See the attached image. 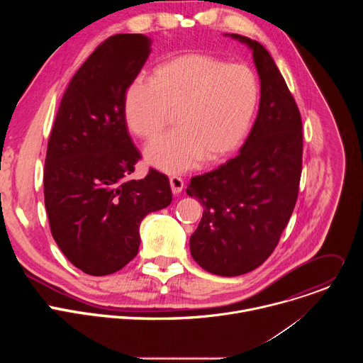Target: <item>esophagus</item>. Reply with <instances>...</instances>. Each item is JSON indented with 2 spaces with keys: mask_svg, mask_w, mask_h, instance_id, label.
Listing matches in <instances>:
<instances>
[{
  "mask_svg": "<svg viewBox=\"0 0 363 363\" xmlns=\"http://www.w3.org/2000/svg\"><path fill=\"white\" fill-rule=\"evenodd\" d=\"M169 184H171V189H172L174 195H178L184 189V181L179 177H171Z\"/></svg>",
  "mask_w": 363,
  "mask_h": 363,
  "instance_id": "34e87169",
  "label": "esophagus"
}]
</instances>
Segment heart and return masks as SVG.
<instances>
[{
  "instance_id": "heart-1",
  "label": "heart",
  "mask_w": 363,
  "mask_h": 363,
  "mask_svg": "<svg viewBox=\"0 0 363 363\" xmlns=\"http://www.w3.org/2000/svg\"><path fill=\"white\" fill-rule=\"evenodd\" d=\"M260 96L255 73L205 53H185L153 67L149 80L125 91L128 128L139 138L157 136L177 112L179 128L145 149L149 165L167 174L196 168L203 158L221 161L244 142Z\"/></svg>"
}]
</instances>
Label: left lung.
Masks as SVG:
<instances>
[{"mask_svg":"<svg viewBox=\"0 0 363 363\" xmlns=\"http://www.w3.org/2000/svg\"><path fill=\"white\" fill-rule=\"evenodd\" d=\"M252 51L260 105L234 160L191 179L186 194L203 206L189 238L194 260L208 273L234 277L262 266L294 210L303 133L296 101L269 51L255 40L224 34Z\"/></svg>","mask_w":363,"mask_h":363,"instance_id":"obj_1","label":"left lung"}]
</instances>
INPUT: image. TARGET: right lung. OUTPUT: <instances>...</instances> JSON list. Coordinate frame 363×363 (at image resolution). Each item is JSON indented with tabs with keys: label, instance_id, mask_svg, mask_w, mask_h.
<instances>
[{
	"label": "right lung",
	"instance_id": "obj_1",
	"mask_svg": "<svg viewBox=\"0 0 363 363\" xmlns=\"http://www.w3.org/2000/svg\"><path fill=\"white\" fill-rule=\"evenodd\" d=\"M143 34L101 43L70 80L51 130L44 203L53 238L90 276L125 267L138 254L142 220L172 201L167 175L130 179L140 153L130 140L122 101L150 55Z\"/></svg>",
	"mask_w": 363,
	"mask_h": 363
}]
</instances>
